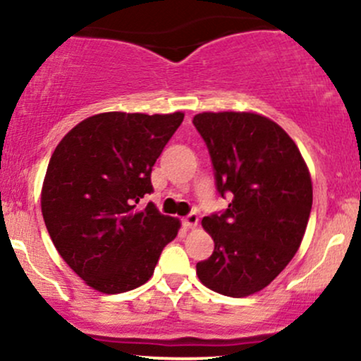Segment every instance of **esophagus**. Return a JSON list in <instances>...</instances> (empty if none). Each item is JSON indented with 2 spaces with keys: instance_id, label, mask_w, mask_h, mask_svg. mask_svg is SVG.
Here are the masks:
<instances>
[{
  "instance_id": "obj_1",
  "label": "esophagus",
  "mask_w": 361,
  "mask_h": 361,
  "mask_svg": "<svg viewBox=\"0 0 361 361\" xmlns=\"http://www.w3.org/2000/svg\"><path fill=\"white\" fill-rule=\"evenodd\" d=\"M183 222H185L186 227H190V229H192V227H197V224H198V215H197V212H190V214L186 215V217L183 219Z\"/></svg>"
}]
</instances>
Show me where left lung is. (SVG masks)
Listing matches in <instances>:
<instances>
[{
  "label": "left lung",
  "instance_id": "1",
  "mask_svg": "<svg viewBox=\"0 0 361 361\" xmlns=\"http://www.w3.org/2000/svg\"><path fill=\"white\" fill-rule=\"evenodd\" d=\"M193 126L205 140L224 212L204 217L214 252L197 263L207 288L247 297L270 285L299 250L312 181L299 147L273 120L250 111H204Z\"/></svg>",
  "mask_w": 361,
  "mask_h": 361
}]
</instances>
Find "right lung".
<instances>
[{
	"label": "right lung",
	"instance_id": "obj_1",
	"mask_svg": "<svg viewBox=\"0 0 361 361\" xmlns=\"http://www.w3.org/2000/svg\"><path fill=\"white\" fill-rule=\"evenodd\" d=\"M185 114L106 111L82 120L57 144L42 186V215L54 246L91 288L122 293L144 285L178 219L152 202L151 171Z\"/></svg>",
	"mask_w": 361,
	"mask_h": 361
}]
</instances>
